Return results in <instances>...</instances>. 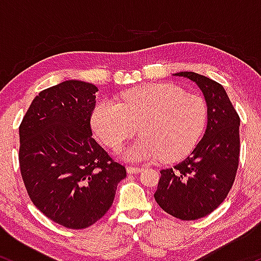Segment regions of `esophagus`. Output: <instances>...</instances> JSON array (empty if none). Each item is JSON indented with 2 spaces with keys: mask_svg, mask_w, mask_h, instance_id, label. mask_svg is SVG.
Masks as SVG:
<instances>
[{
  "mask_svg": "<svg viewBox=\"0 0 261 261\" xmlns=\"http://www.w3.org/2000/svg\"><path fill=\"white\" fill-rule=\"evenodd\" d=\"M142 169L143 168H140V167H131V166H128L126 168L127 173H130V174H136V173L142 172Z\"/></svg>",
  "mask_w": 261,
  "mask_h": 261,
  "instance_id": "1",
  "label": "esophagus"
}]
</instances>
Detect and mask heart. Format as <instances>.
<instances>
[{"label":"heart","instance_id":"1","mask_svg":"<svg viewBox=\"0 0 261 261\" xmlns=\"http://www.w3.org/2000/svg\"><path fill=\"white\" fill-rule=\"evenodd\" d=\"M205 100L173 85H147L122 94L119 103L101 99L91 115L92 128L104 145L116 149L140 125L141 139L124 147L128 162H167L193 149L206 125Z\"/></svg>","mask_w":261,"mask_h":261}]
</instances>
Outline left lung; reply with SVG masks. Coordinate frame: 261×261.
<instances>
[{
  "label": "left lung",
  "mask_w": 261,
  "mask_h": 261,
  "mask_svg": "<svg viewBox=\"0 0 261 261\" xmlns=\"http://www.w3.org/2000/svg\"><path fill=\"white\" fill-rule=\"evenodd\" d=\"M199 87L207 107L205 134L185 160L161 170L154 199L182 221L207 216L228 195L239 160L241 120L220 83L195 72L173 73Z\"/></svg>",
  "instance_id": "1"
}]
</instances>
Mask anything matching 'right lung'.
Here are the masks:
<instances>
[{
    "instance_id": "right-lung-1",
    "label": "right lung",
    "mask_w": 261,
    "mask_h": 261,
    "mask_svg": "<svg viewBox=\"0 0 261 261\" xmlns=\"http://www.w3.org/2000/svg\"><path fill=\"white\" fill-rule=\"evenodd\" d=\"M98 88L70 80L40 92L19 126L23 181L37 207L66 228L92 226L113 205L126 169L92 137Z\"/></svg>"
}]
</instances>
